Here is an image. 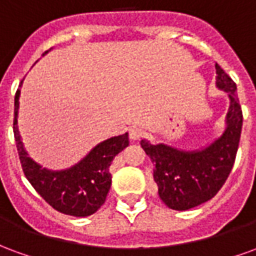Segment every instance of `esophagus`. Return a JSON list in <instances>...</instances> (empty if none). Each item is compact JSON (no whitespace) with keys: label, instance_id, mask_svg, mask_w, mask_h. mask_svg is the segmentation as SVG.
<instances>
[{"label":"esophagus","instance_id":"1","mask_svg":"<svg viewBox=\"0 0 256 256\" xmlns=\"http://www.w3.org/2000/svg\"><path fill=\"white\" fill-rule=\"evenodd\" d=\"M130 138L133 140V141H137V140H141L142 138V136H144V130L140 128H130Z\"/></svg>","mask_w":256,"mask_h":256}]
</instances>
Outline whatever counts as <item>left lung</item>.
Returning a JSON list of instances; mask_svg holds the SVG:
<instances>
[{"label": "left lung", "mask_w": 256, "mask_h": 256, "mask_svg": "<svg viewBox=\"0 0 256 256\" xmlns=\"http://www.w3.org/2000/svg\"><path fill=\"white\" fill-rule=\"evenodd\" d=\"M215 68L216 86L228 92L230 98L228 128L220 138L200 152H182L167 145L141 141V148L155 164L154 180L159 198L168 208L184 211L214 198L236 160L242 126V106L237 100L234 80L218 64Z\"/></svg>", "instance_id": "left-lung-1"}]
</instances>
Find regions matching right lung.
<instances>
[{"instance_id":"add662e5","label":"right lung","mask_w":256,"mask_h":256,"mask_svg":"<svg viewBox=\"0 0 256 256\" xmlns=\"http://www.w3.org/2000/svg\"><path fill=\"white\" fill-rule=\"evenodd\" d=\"M19 96L18 89L14 94V133L26 178L40 196L58 212L72 216L94 214L110 192L112 181L110 166L114 158L128 145V133L98 144L84 160L66 172H48L31 160L23 148L18 130Z\"/></svg>"}]
</instances>
